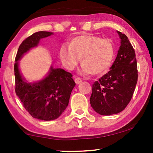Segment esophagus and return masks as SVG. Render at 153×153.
<instances>
[{
	"instance_id": "esophagus-1",
	"label": "esophagus",
	"mask_w": 153,
	"mask_h": 153,
	"mask_svg": "<svg viewBox=\"0 0 153 153\" xmlns=\"http://www.w3.org/2000/svg\"><path fill=\"white\" fill-rule=\"evenodd\" d=\"M74 81L76 84H79V83H81L82 80H81V79L79 78V77H76V78L74 79Z\"/></svg>"
}]
</instances>
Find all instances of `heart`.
Listing matches in <instances>:
<instances>
[{
  "instance_id": "obj_1",
  "label": "heart",
  "mask_w": 153,
  "mask_h": 153,
  "mask_svg": "<svg viewBox=\"0 0 153 153\" xmlns=\"http://www.w3.org/2000/svg\"><path fill=\"white\" fill-rule=\"evenodd\" d=\"M114 55V46L110 39L92 35L74 37L69 48L64 45L60 50V58L67 68L72 70L81 59L82 72L91 74H100L107 70Z\"/></svg>"
}]
</instances>
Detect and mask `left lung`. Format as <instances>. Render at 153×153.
Segmentation results:
<instances>
[{
  "label": "left lung",
  "instance_id": "left-lung-1",
  "mask_svg": "<svg viewBox=\"0 0 153 153\" xmlns=\"http://www.w3.org/2000/svg\"><path fill=\"white\" fill-rule=\"evenodd\" d=\"M120 46L110 71L93 85L92 108L102 116L118 114L130 102L138 80L134 49L128 37L117 30Z\"/></svg>",
  "mask_w": 153,
  "mask_h": 153
}]
</instances>
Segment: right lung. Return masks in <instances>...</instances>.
<instances>
[{
  "instance_id": "add662e5",
  "label": "right lung",
  "mask_w": 153,
  "mask_h": 153,
  "mask_svg": "<svg viewBox=\"0 0 153 153\" xmlns=\"http://www.w3.org/2000/svg\"><path fill=\"white\" fill-rule=\"evenodd\" d=\"M51 32L39 31L22 42L19 47L14 64L15 92L23 106L33 118L49 121L57 119L68 106L69 100L76 83L71 73L51 66L45 78L28 82L21 74L19 60L41 39L53 35Z\"/></svg>"
}]
</instances>
